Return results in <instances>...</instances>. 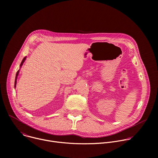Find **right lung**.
Here are the masks:
<instances>
[{"label":"right lung","instance_id":"1","mask_svg":"<svg viewBox=\"0 0 158 158\" xmlns=\"http://www.w3.org/2000/svg\"><path fill=\"white\" fill-rule=\"evenodd\" d=\"M26 57H25L23 59H22V62H21V64H20V67H22V64H23V63L24 62V61L26 60ZM19 70L17 72V73H16V76H15V83H14V87H15H15H16V83H17V76H18V75H19Z\"/></svg>","mask_w":158,"mask_h":158}]
</instances>
